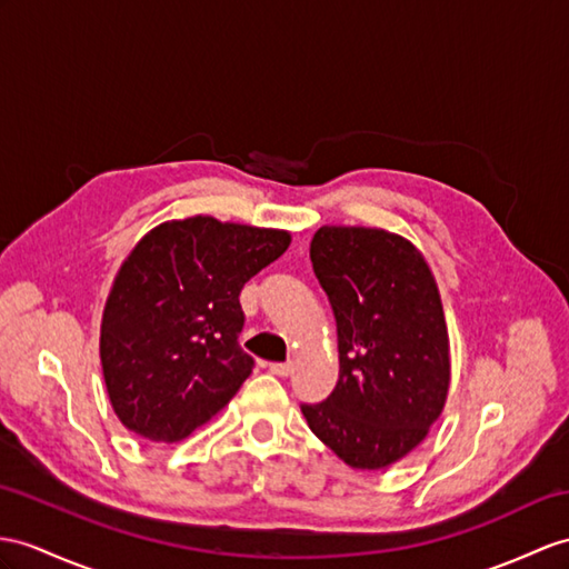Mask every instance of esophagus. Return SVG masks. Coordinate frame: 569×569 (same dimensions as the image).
<instances>
[{"mask_svg":"<svg viewBox=\"0 0 569 569\" xmlns=\"http://www.w3.org/2000/svg\"><path fill=\"white\" fill-rule=\"evenodd\" d=\"M270 371L274 373V377H289V373L295 371V362L292 359H287V362H274V365H270Z\"/></svg>","mask_w":569,"mask_h":569,"instance_id":"34e87169","label":"esophagus"}]
</instances>
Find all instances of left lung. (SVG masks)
<instances>
[{"label": "left lung", "instance_id": "1", "mask_svg": "<svg viewBox=\"0 0 569 569\" xmlns=\"http://www.w3.org/2000/svg\"><path fill=\"white\" fill-rule=\"evenodd\" d=\"M313 272L338 326L340 377L311 432L350 468L379 470L418 449L445 410L449 330L420 248L377 227H321Z\"/></svg>", "mask_w": 569, "mask_h": 569}]
</instances>
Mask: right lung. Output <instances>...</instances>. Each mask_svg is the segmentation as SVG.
Masks as SVG:
<instances>
[{"label":"right lung","mask_w":569,"mask_h":569,"mask_svg":"<svg viewBox=\"0 0 569 569\" xmlns=\"http://www.w3.org/2000/svg\"><path fill=\"white\" fill-rule=\"evenodd\" d=\"M292 233L171 219L122 260L101 318V367L118 420L149 441L186 439L251 377L239 348L243 284L280 258Z\"/></svg>","instance_id":"add662e5"}]
</instances>
